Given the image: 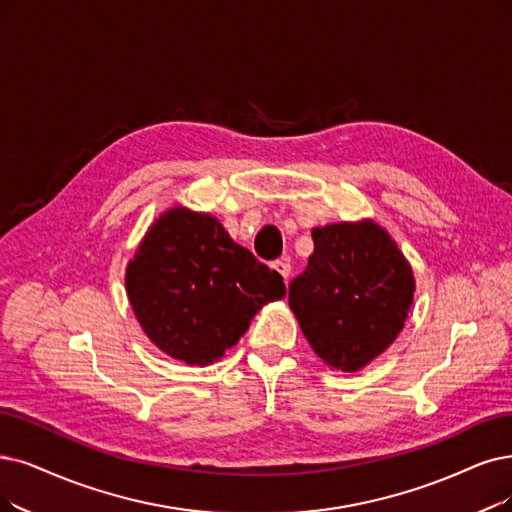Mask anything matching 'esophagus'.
<instances>
[{"mask_svg":"<svg viewBox=\"0 0 512 512\" xmlns=\"http://www.w3.org/2000/svg\"><path fill=\"white\" fill-rule=\"evenodd\" d=\"M273 269L283 277L285 283H288V279H290V275H292V267H290L288 260H275V262H273Z\"/></svg>","mask_w":512,"mask_h":512,"instance_id":"1","label":"esophagus"}]
</instances>
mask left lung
<instances>
[{"instance_id":"1","label":"left lung","mask_w":512,"mask_h":512,"mask_svg":"<svg viewBox=\"0 0 512 512\" xmlns=\"http://www.w3.org/2000/svg\"><path fill=\"white\" fill-rule=\"evenodd\" d=\"M309 267L290 283V309L321 361L359 372L395 342L416 279L397 241L372 218L313 229Z\"/></svg>"}]
</instances>
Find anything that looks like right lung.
<instances>
[{"mask_svg":"<svg viewBox=\"0 0 512 512\" xmlns=\"http://www.w3.org/2000/svg\"><path fill=\"white\" fill-rule=\"evenodd\" d=\"M126 292L161 353L206 367L239 342L264 304L285 296V285L216 216L174 206L138 243Z\"/></svg>","mask_w":512,"mask_h":512,"instance_id":"right-lung-1","label":"right lung"}]
</instances>
